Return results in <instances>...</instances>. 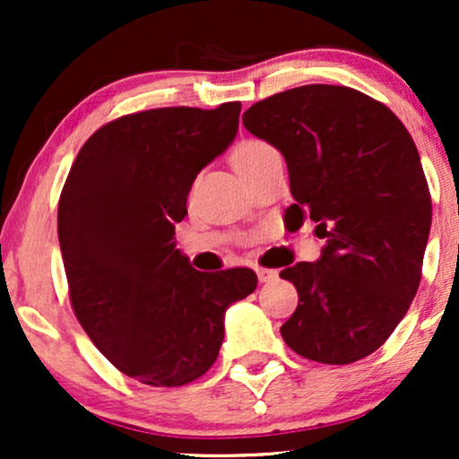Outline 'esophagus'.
<instances>
[{
  "label": "esophagus",
  "instance_id": "obj_1",
  "mask_svg": "<svg viewBox=\"0 0 459 459\" xmlns=\"http://www.w3.org/2000/svg\"><path fill=\"white\" fill-rule=\"evenodd\" d=\"M256 276H259L261 282H272L278 278L276 270H267V267H256Z\"/></svg>",
  "mask_w": 459,
  "mask_h": 459
}]
</instances>
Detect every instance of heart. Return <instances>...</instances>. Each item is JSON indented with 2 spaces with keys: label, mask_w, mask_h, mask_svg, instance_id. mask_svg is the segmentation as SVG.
<instances>
[{
  "label": "heart",
  "mask_w": 459,
  "mask_h": 459,
  "mask_svg": "<svg viewBox=\"0 0 459 459\" xmlns=\"http://www.w3.org/2000/svg\"><path fill=\"white\" fill-rule=\"evenodd\" d=\"M276 149L273 146L267 144V142L263 140H246L241 142L239 146H237L235 152H233V163L237 168V172L244 170V168L252 166V163H256L259 160H263L265 155H270Z\"/></svg>",
  "instance_id": "b5f03b06"
}]
</instances>
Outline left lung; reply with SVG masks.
Masks as SVG:
<instances>
[{"mask_svg":"<svg viewBox=\"0 0 459 459\" xmlns=\"http://www.w3.org/2000/svg\"><path fill=\"white\" fill-rule=\"evenodd\" d=\"M244 127L284 155L291 230L317 222V263L284 267L298 289L284 343L350 365L386 343L416 296L431 196L412 135L386 105L347 86L291 88L246 109Z\"/></svg>","mask_w":459,"mask_h":459,"instance_id":"left-lung-1","label":"left lung"}]
</instances>
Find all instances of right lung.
I'll use <instances>...</instances> for the list:
<instances>
[{
  "label": "right lung",
  "instance_id": "right-lung-1",
  "mask_svg": "<svg viewBox=\"0 0 459 459\" xmlns=\"http://www.w3.org/2000/svg\"><path fill=\"white\" fill-rule=\"evenodd\" d=\"M241 103L157 108L120 116L77 152L57 204L68 298L82 328L125 376L183 386L212 368L224 313L256 273L194 270L175 224L209 161L229 149Z\"/></svg>",
  "mask_w": 459,
  "mask_h": 459
}]
</instances>
